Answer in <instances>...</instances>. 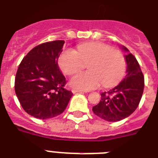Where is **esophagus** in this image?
I'll return each instance as SVG.
<instances>
[{
  "mask_svg": "<svg viewBox=\"0 0 158 158\" xmlns=\"http://www.w3.org/2000/svg\"><path fill=\"white\" fill-rule=\"evenodd\" d=\"M82 92H85V91L82 90V89H73V94L82 93Z\"/></svg>",
  "mask_w": 158,
  "mask_h": 158,
  "instance_id": "esophagus-1",
  "label": "esophagus"
}]
</instances>
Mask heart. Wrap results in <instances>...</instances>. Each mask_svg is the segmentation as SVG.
<instances>
[{"label":"heart","mask_w":158,"mask_h":158,"mask_svg":"<svg viewBox=\"0 0 158 158\" xmlns=\"http://www.w3.org/2000/svg\"><path fill=\"white\" fill-rule=\"evenodd\" d=\"M59 64L66 74L76 73L89 64L88 73L74 75L70 80L73 88L89 90L99 87H109L123 77L126 70V60L121 52L101 42L80 44L77 52L65 50L60 55Z\"/></svg>","instance_id":"1"}]
</instances>
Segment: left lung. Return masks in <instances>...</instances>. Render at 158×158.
Wrapping results in <instances>:
<instances>
[{
    "label": "left lung",
    "instance_id": "8db88e82",
    "mask_svg": "<svg viewBox=\"0 0 158 158\" xmlns=\"http://www.w3.org/2000/svg\"><path fill=\"white\" fill-rule=\"evenodd\" d=\"M122 50L128 52L125 56L127 75L122 81L108 92L101 94V100L93 106L97 116L108 122H117L128 117L137 108L144 87V78L140 64L126 47Z\"/></svg>",
    "mask_w": 158,
    "mask_h": 158
}]
</instances>
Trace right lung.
<instances>
[{
  "label": "right lung",
  "mask_w": 158,
  "mask_h": 158,
  "mask_svg": "<svg viewBox=\"0 0 158 158\" xmlns=\"http://www.w3.org/2000/svg\"><path fill=\"white\" fill-rule=\"evenodd\" d=\"M64 41L44 43L31 50L20 63L15 77V93L24 110L40 119L56 117L73 96L58 66Z\"/></svg>",
  "instance_id": "1"
}]
</instances>
